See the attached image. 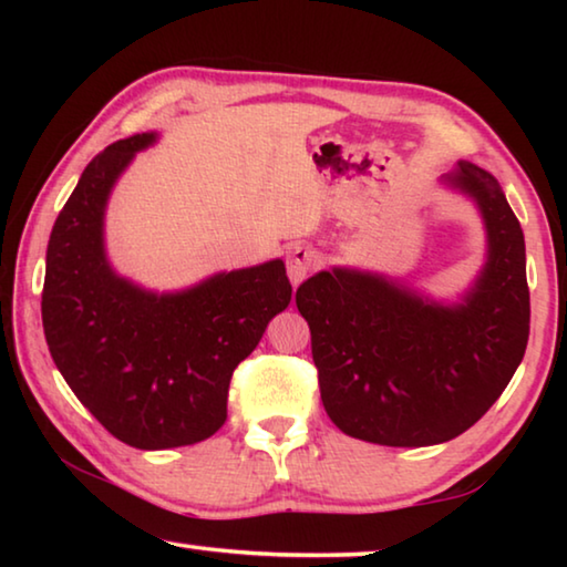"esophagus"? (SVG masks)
I'll return each instance as SVG.
<instances>
[{
	"label": "esophagus",
	"mask_w": 567,
	"mask_h": 567,
	"mask_svg": "<svg viewBox=\"0 0 567 567\" xmlns=\"http://www.w3.org/2000/svg\"><path fill=\"white\" fill-rule=\"evenodd\" d=\"M320 255L312 247H295L290 257H287V275H290L292 285H300L307 275L320 267Z\"/></svg>",
	"instance_id": "34e87169"
}]
</instances>
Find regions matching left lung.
Wrapping results in <instances>:
<instances>
[{"instance_id":"1","label":"left lung","mask_w":567,"mask_h":567,"mask_svg":"<svg viewBox=\"0 0 567 567\" xmlns=\"http://www.w3.org/2000/svg\"><path fill=\"white\" fill-rule=\"evenodd\" d=\"M477 205L487 260L455 305L382 275L332 267L297 287L324 412L390 447L447 443L493 408L530 334L525 237L497 179L473 162L443 177Z\"/></svg>"}]
</instances>
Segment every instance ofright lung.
<instances>
[{
  "instance_id": "add662e5",
  "label": "right lung",
  "mask_w": 567,
  "mask_h": 567,
  "mask_svg": "<svg viewBox=\"0 0 567 567\" xmlns=\"http://www.w3.org/2000/svg\"><path fill=\"white\" fill-rule=\"evenodd\" d=\"M155 132L120 140L84 167L47 245L42 324L76 400L140 450L195 445L227 420L233 372L292 300L282 260L150 292L112 270L104 207Z\"/></svg>"
}]
</instances>
